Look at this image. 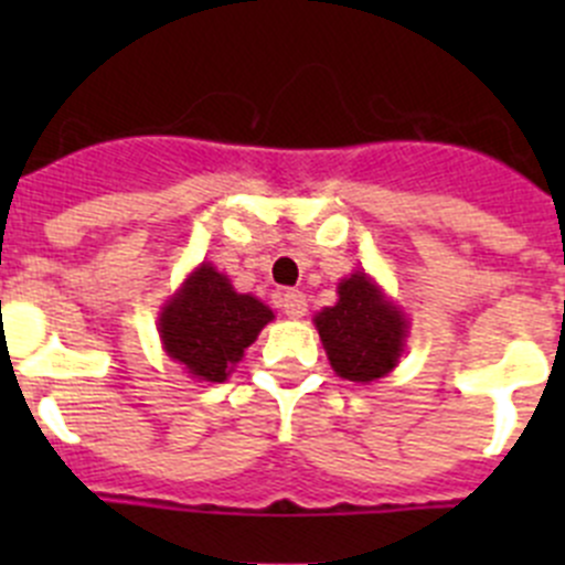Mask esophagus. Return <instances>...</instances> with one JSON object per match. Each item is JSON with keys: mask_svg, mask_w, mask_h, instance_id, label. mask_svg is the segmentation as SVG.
<instances>
[{"mask_svg": "<svg viewBox=\"0 0 565 565\" xmlns=\"http://www.w3.org/2000/svg\"><path fill=\"white\" fill-rule=\"evenodd\" d=\"M281 309L289 319L306 317V295L298 292V289H287L281 295Z\"/></svg>", "mask_w": 565, "mask_h": 565, "instance_id": "34e87169", "label": "esophagus"}]
</instances>
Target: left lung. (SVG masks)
<instances>
[{
    "label": "left lung",
    "mask_w": 565,
    "mask_h": 565,
    "mask_svg": "<svg viewBox=\"0 0 565 565\" xmlns=\"http://www.w3.org/2000/svg\"><path fill=\"white\" fill-rule=\"evenodd\" d=\"M328 361L339 377L372 383L385 377L402 355L407 322L366 278V273L339 284V303L315 319Z\"/></svg>",
    "instance_id": "8db88e82"
}]
</instances>
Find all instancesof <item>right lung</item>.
<instances>
[{
	"label": "right lung",
	"instance_id": "right-lung-1",
	"mask_svg": "<svg viewBox=\"0 0 565 565\" xmlns=\"http://www.w3.org/2000/svg\"><path fill=\"white\" fill-rule=\"evenodd\" d=\"M270 319L265 303L237 295L224 273L202 265L163 309L161 339L193 377L224 383Z\"/></svg>",
	"mask_w": 565,
	"mask_h": 565
}]
</instances>
